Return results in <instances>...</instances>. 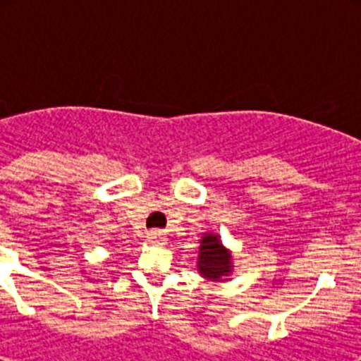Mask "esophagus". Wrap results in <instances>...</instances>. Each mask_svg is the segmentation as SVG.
Returning <instances> with one entry per match:
<instances>
[{"label": "esophagus", "instance_id": "obj_1", "mask_svg": "<svg viewBox=\"0 0 361 361\" xmlns=\"http://www.w3.org/2000/svg\"><path fill=\"white\" fill-rule=\"evenodd\" d=\"M146 238H148L149 244H157V245L166 244V237L162 235L161 231H149L148 237H146Z\"/></svg>", "mask_w": 361, "mask_h": 361}]
</instances>
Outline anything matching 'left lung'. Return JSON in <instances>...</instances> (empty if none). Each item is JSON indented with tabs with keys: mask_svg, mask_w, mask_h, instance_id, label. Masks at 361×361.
Returning a JSON list of instances; mask_svg holds the SVG:
<instances>
[{
	"mask_svg": "<svg viewBox=\"0 0 361 361\" xmlns=\"http://www.w3.org/2000/svg\"><path fill=\"white\" fill-rule=\"evenodd\" d=\"M197 267H199L200 275L208 280H220L231 275V255L222 245L219 235H213V233L204 235L202 240H200Z\"/></svg>",
	"mask_w": 361,
	"mask_h": 361,
	"instance_id": "8db88e82",
	"label": "left lung"
}]
</instances>
